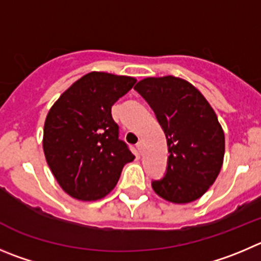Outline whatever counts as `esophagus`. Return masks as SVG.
Listing matches in <instances>:
<instances>
[{
  "label": "esophagus",
  "mask_w": 261,
  "mask_h": 261,
  "mask_svg": "<svg viewBox=\"0 0 261 261\" xmlns=\"http://www.w3.org/2000/svg\"><path fill=\"white\" fill-rule=\"evenodd\" d=\"M136 148H138V152L140 153V154H142V152H143V143L139 142L138 144H136Z\"/></svg>",
  "instance_id": "34e87169"
}]
</instances>
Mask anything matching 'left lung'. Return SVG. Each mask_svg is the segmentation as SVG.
<instances>
[{
    "label": "left lung",
    "mask_w": 261,
    "mask_h": 261,
    "mask_svg": "<svg viewBox=\"0 0 261 261\" xmlns=\"http://www.w3.org/2000/svg\"><path fill=\"white\" fill-rule=\"evenodd\" d=\"M134 89L154 111L169 145L167 171L152 188L172 203L203 196L220 172L225 138L218 116L191 82L175 77H147Z\"/></svg>",
    "instance_id": "left-lung-1"
}]
</instances>
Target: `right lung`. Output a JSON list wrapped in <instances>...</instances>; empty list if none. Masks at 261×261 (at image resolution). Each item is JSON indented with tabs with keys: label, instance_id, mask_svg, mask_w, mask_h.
<instances>
[{
	"label": "right lung",
	"instance_id": "obj_1",
	"mask_svg": "<svg viewBox=\"0 0 261 261\" xmlns=\"http://www.w3.org/2000/svg\"><path fill=\"white\" fill-rule=\"evenodd\" d=\"M128 75L90 72L68 87L46 116L42 147L46 162L65 193L96 201L116 187L123 166L134 161L118 139L112 106L133 89Z\"/></svg>",
	"mask_w": 261,
	"mask_h": 261
}]
</instances>
